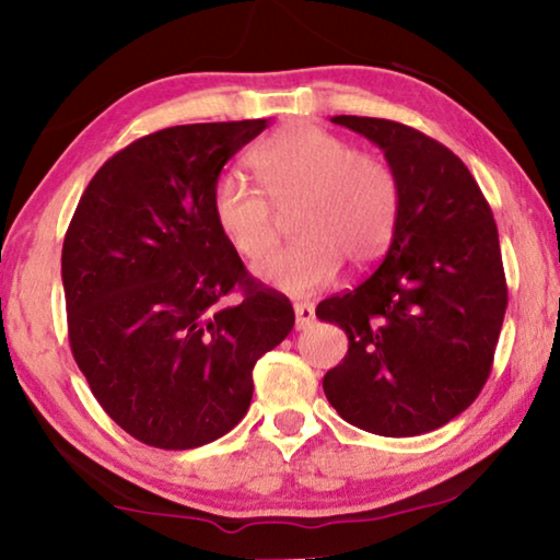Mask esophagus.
Instances as JSON below:
<instances>
[{
	"instance_id": "1",
	"label": "esophagus",
	"mask_w": 560,
	"mask_h": 560,
	"mask_svg": "<svg viewBox=\"0 0 560 560\" xmlns=\"http://www.w3.org/2000/svg\"><path fill=\"white\" fill-rule=\"evenodd\" d=\"M315 320V307L310 303H295V328L305 330Z\"/></svg>"
}]
</instances>
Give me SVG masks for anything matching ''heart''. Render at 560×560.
<instances>
[{"mask_svg":"<svg viewBox=\"0 0 560 560\" xmlns=\"http://www.w3.org/2000/svg\"><path fill=\"white\" fill-rule=\"evenodd\" d=\"M247 162L260 190L235 175H222L212 187L214 222L247 260H260L277 242L269 203L299 197V240L257 265L262 282L310 295L328 288L342 262L365 268L385 253L398 222V183L375 154L352 152L320 127L290 125L257 144Z\"/></svg>","mask_w":560,"mask_h":560,"instance_id":"1","label":"heart"}]
</instances>
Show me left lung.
Wrapping results in <instances>:
<instances>
[{
	"instance_id": "obj_1",
	"label": "left lung",
	"mask_w": 560,
	"mask_h": 560,
	"mask_svg": "<svg viewBox=\"0 0 560 560\" xmlns=\"http://www.w3.org/2000/svg\"><path fill=\"white\" fill-rule=\"evenodd\" d=\"M332 122L383 150L398 222L385 260L315 310L350 342L323 390L368 433H428L478 398L493 365L509 305L493 212L460 158L428 135L377 117Z\"/></svg>"
}]
</instances>
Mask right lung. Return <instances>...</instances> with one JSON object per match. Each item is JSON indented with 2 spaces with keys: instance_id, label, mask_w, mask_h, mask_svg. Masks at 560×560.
I'll use <instances>...</instances> for the list:
<instances>
[{
  "instance_id": "add662e5",
  "label": "right lung",
  "mask_w": 560,
  "mask_h": 560,
  "mask_svg": "<svg viewBox=\"0 0 560 560\" xmlns=\"http://www.w3.org/2000/svg\"><path fill=\"white\" fill-rule=\"evenodd\" d=\"M268 119L177 125L97 170L62 245L67 328L92 395L137 441L187 451L245 418L253 368L295 325L212 214L225 162ZM237 287L244 298L228 304Z\"/></svg>"
}]
</instances>
